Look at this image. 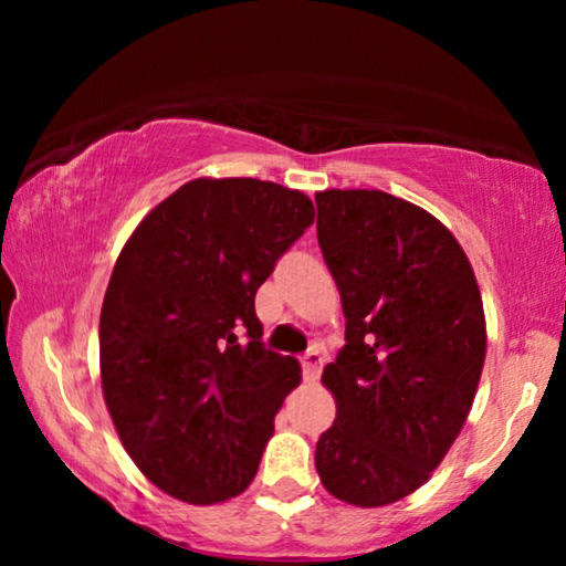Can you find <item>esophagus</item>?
Masks as SVG:
<instances>
[{"mask_svg":"<svg viewBox=\"0 0 566 566\" xmlns=\"http://www.w3.org/2000/svg\"><path fill=\"white\" fill-rule=\"evenodd\" d=\"M322 367H324V357L319 349H310L302 357V369H304L306 381H317L322 375Z\"/></svg>","mask_w":566,"mask_h":566,"instance_id":"esophagus-1","label":"esophagus"}]
</instances>
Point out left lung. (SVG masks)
<instances>
[{"instance_id": "1", "label": "left lung", "mask_w": 566, "mask_h": 566, "mask_svg": "<svg viewBox=\"0 0 566 566\" xmlns=\"http://www.w3.org/2000/svg\"><path fill=\"white\" fill-rule=\"evenodd\" d=\"M317 239L347 319L322 385L337 419L314 464L332 496L417 492L462 432L486 354L482 294L454 234L379 189L317 191Z\"/></svg>"}]
</instances>
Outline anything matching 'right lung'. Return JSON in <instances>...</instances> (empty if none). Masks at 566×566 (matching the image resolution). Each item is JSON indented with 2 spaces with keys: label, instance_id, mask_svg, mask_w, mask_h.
Returning a JSON list of instances; mask_svg holds the SVG:
<instances>
[{
  "label": "right lung",
  "instance_id": "add662e5",
  "mask_svg": "<svg viewBox=\"0 0 566 566\" xmlns=\"http://www.w3.org/2000/svg\"><path fill=\"white\" fill-rule=\"evenodd\" d=\"M314 222L300 189L191 179L122 247L99 317L102 395L132 462L187 504L242 494L300 361L264 349L254 294Z\"/></svg>",
  "mask_w": 566,
  "mask_h": 566
}]
</instances>
